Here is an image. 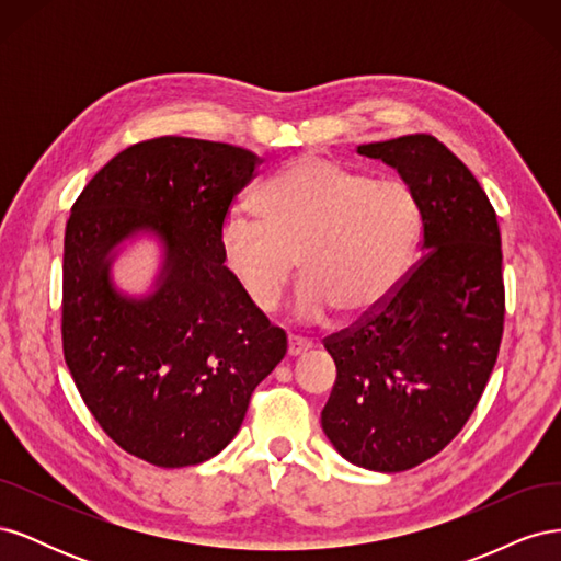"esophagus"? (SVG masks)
Masks as SVG:
<instances>
[{
    "label": "esophagus",
    "mask_w": 561,
    "mask_h": 561,
    "mask_svg": "<svg viewBox=\"0 0 561 561\" xmlns=\"http://www.w3.org/2000/svg\"><path fill=\"white\" fill-rule=\"evenodd\" d=\"M311 346H313V344L309 342V339L295 336V334L287 336V353H290L293 358H297V355H301V353H307Z\"/></svg>",
    "instance_id": "esophagus-1"
}]
</instances>
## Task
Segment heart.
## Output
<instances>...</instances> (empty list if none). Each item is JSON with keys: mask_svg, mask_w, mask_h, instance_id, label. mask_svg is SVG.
Wrapping results in <instances>:
<instances>
[{"mask_svg": "<svg viewBox=\"0 0 561 561\" xmlns=\"http://www.w3.org/2000/svg\"><path fill=\"white\" fill-rule=\"evenodd\" d=\"M257 210L231 213L219 231L229 276L254 309L271 311L299 262L295 313L311 322L334 309L346 318L381 309L410 271L423 227L407 184L313 154L271 175Z\"/></svg>", "mask_w": 561, "mask_h": 561, "instance_id": "1", "label": "heart"}]
</instances>
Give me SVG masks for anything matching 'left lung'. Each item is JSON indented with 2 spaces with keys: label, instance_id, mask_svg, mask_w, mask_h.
Instances as JSON below:
<instances>
[{
  "label": "left lung",
  "instance_id": "left-lung-1",
  "mask_svg": "<svg viewBox=\"0 0 561 561\" xmlns=\"http://www.w3.org/2000/svg\"><path fill=\"white\" fill-rule=\"evenodd\" d=\"M419 201L423 257L381 309L325 339L336 381L320 423L353 466L410 470L443 451L478 407L505 316L496 213L433 135L360 145Z\"/></svg>",
  "mask_w": 561,
  "mask_h": 561
}]
</instances>
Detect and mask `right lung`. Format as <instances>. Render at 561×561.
<instances>
[{
  "mask_svg": "<svg viewBox=\"0 0 561 561\" xmlns=\"http://www.w3.org/2000/svg\"><path fill=\"white\" fill-rule=\"evenodd\" d=\"M262 159L196 138L130 145L75 201L62 254V353L91 414L124 451L184 468L222 451L287 336L233 283L219 231ZM157 234L164 264L145 298L111 283L115 248Z\"/></svg>",
  "mask_w": 561,
  "mask_h": 561,
  "instance_id": "obj_1",
  "label": "right lung"
}]
</instances>
